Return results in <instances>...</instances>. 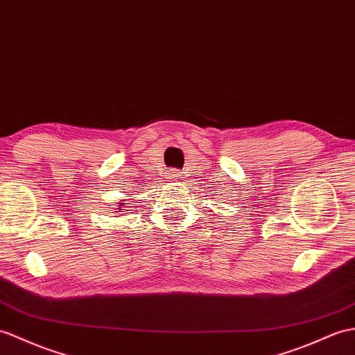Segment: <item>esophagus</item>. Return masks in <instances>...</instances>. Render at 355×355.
<instances>
[{
	"mask_svg": "<svg viewBox=\"0 0 355 355\" xmlns=\"http://www.w3.org/2000/svg\"><path fill=\"white\" fill-rule=\"evenodd\" d=\"M168 180L172 181V183H174V181H178V180H180V175L177 174V172L172 171V172H169V174H168Z\"/></svg>",
	"mask_w": 355,
	"mask_h": 355,
	"instance_id": "esophagus-1",
	"label": "esophagus"
}]
</instances>
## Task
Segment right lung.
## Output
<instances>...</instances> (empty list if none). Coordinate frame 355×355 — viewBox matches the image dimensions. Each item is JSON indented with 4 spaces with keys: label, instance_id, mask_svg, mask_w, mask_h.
<instances>
[{
    "label": "right lung",
    "instance_id": "add662e5",
    "mask_svg": "<svg viewBox=\"0 0 355 355\" xmlns=\"http://www.w3.org/2000/svg\"><path fill=\"white\" fill-rule=\"evenodd\" d=\"M123 207H125V202H119V207H118V210H123Z\"/></svg>",
    "mask_w": 355,
    "mask_h": 355
}]
</instances>
